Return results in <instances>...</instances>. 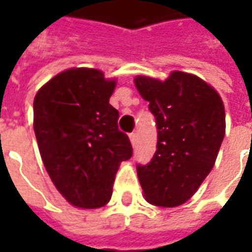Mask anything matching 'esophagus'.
I'll list each match as a JSON object with an SVG mask.
<instances>
[{
  "label": "esophagus",
  "mask_w": 252,
  "mask_h": 252,
  "mask_svg": "<svg viewBox=\"0 0 252 252\" xmlns=\"http://www.w3.org/2000/svg\"><path fill=\"white\" fill-rule=\"evenodd\" d=\"M129 140H131L132 144L135 146V143H136V133H135V132L129 133Z\"/></svg>",
  "instance_id": "1"
}]
</instances>
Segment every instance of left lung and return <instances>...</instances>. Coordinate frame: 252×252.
<instances>
[{
  "instance_id": "1",
  "label": "left lung",
  "mask_w": 252,
  "mask_h": 252,
  "mask_svg": "<svg viewBox=\"0 0 252 252\" xmlns=\"http://www.w3.org/2000/svg\"><path fill=\"white\" fill-rule=\"evenodd\" d=\"M135 85L150 102L158 131L151 162L136 166L146 200L182 205L216 162L225 135L224 104L215 89L188 72L173 71L166 81L139 75Z\"/></svg>"
}]
</instances>
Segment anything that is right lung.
<instances>
[{
    "label": "right lung",
    "instance_id": "1",
    "mask_svg": "<svg viewBox=\"0 0 252 252\" xmlns=\"http://www.w3.org/2000/svg\"><path fill=\"white\" fill-rule=\"evenodd\" d=\"M115 79L95 68H70L50 79L33 101V129L54 185L71 205L108 204L123 160L132 157L129 137L117 126L109 104Z\"/></svg>",
    "mask_w": 252,
    "mask_h": 252
}]
</instances>
